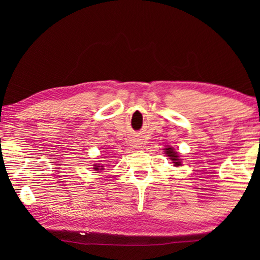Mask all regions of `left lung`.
Listing matches in <instances>:
<instances>
[{"label":"left lung","instance_id":"1","mask_svg":"<svg viewBox=\"0 0 260 260\" xmlns=\"http://www.w3.org/2000/svg\"><path fill=\"white\" fill-rule=\"evenodd\" d=\"M163 150H165V154L168 156V157L172 159L173 161V163H174V166H181L182 165V163H181V158H180V156H179V154H177V152L175 151V149H173L172 147H168V148H165L163 149Z\"/></svg>","mask_w":260,"mask_h":260}]
</instances>
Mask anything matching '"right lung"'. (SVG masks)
Listing matches in <instances>:
<instances>
[{"label": "right lung", "mask_w": 260, "mask_h": 260, "mask_svg": "<svg viewBox=\"0 0 260 260\" xmlns=\"http://www.w3.org/2000/svg\"><path fill=\"white\" fill-rule=\"evenodd\" d=\"M94 170H102L103 169V166H99V165H94Z\"/></svg>", "instance_id": "add662e5"}]
</instances>
